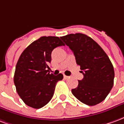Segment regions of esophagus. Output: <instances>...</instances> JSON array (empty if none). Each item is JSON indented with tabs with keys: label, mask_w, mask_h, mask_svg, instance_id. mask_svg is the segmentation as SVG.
Returning <instances> with one entry per match:
<instances>
[{
	"label": "esophagus",
	"mask_w": 124,
	"mask_h": 124,
	"mask_svg": "<svg viewBox=\"0 0 124 124\" xmlns=\"http://www.w3.org/2000/svg\"><path fill=\"white\" fill-rule=\"evenodd\" d=\"M68 78H69V76H64V79H68Z\"/></svg>",
	"instance_id": "1"
}]
</instances>
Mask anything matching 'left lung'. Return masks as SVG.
<instances>
[{
	"label": "left lung",
	"mask_w": 124,
	"mask_h": 124,
	"mask_svg": "<svg viewBox=\"0 0 124 124\" xmlns=\"http://www.w3.org/2000/svg\"><path fill=\"white\" fill-rule=\"evenodd\" d=\"M69 46L84 78L72 93L78 100L95 106L105 100L114 85V70L109 57L92 38L76 33L60 37Z\"/></svg>",
	"instance_id": "obj_1"
}]
</instances>
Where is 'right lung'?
Instances as JSON below:
<instances>
[{
  "instance_id": "right-lung-1",
  "label": "right lung",
  "mask_w": 124,
  "mask_h": 124,
  "mask_svg": "<svg viewBox=\"0 0 124 124\" xmlns=\"http://www.w3.org/2000/svg\"><path fill=\"white\" fill-rule=\"evenodd\" d=\"M64 46L59 37L42 36L23 52L16 66L14 82L20 98L27 106L41 108L50 101L56 83L63 75L50 74L52 50Z\"/></svg>"
}]
</instances>
